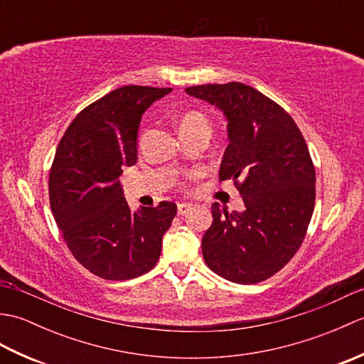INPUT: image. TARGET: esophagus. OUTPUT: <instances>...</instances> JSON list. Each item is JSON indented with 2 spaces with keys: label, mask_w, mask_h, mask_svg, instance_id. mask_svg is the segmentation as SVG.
I'll use <instances>...</instances> for the list:
<instances>
[{
  "label": "esophagus",
  "mask_w": 364,
  "mask_h": 364,
  "mask_svg": "<svg viewBox=\"0 0 364 364\" xmlns=\"http://www.w3.org/2000/svg\"><path fill=\"white\" fill-rule=\"evenodd\" d=\"M191 210H192L191 203H180V205H178V214H180V215H186Z\"/></svg>",
  "instance_id": "1"
}]
</instances>
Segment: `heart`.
<instances>
[{
    "label": "heart",
    "instance_id": "obj_1",
    "mask_svg": "<svg viewBox=\"0 0 364 364\" xmlns=\"http://www.w3.org/2000/svg\"><path fill=\"white\" fill-rule=\"evenodd\" d=\"M196 127H208L205 115L197 112V111L184 112L180 117V120H178V128H180V131L191 129V128H196Z\"/></svg>",
    "mask_w": 364,
    "mask_h": 364
}]
</instances>
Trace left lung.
<instances>
[{
	"label": "left lung",
	"instance_id": "1",
	"mask_svg": "<svg viewBox=\"0 0 364 364\" xmlns=\"http://www.w3.org/2000/svg\"><path fill=\"white\" fill-rule=\"evenodd\" d=\"M186 92L225 115L228 146L219 178L235 183L245 206L227 213L211 205L205 262L233 283L266 280L296 255L313 215L316 173L305 139L282 106L242 82Z\"/></svg>",
	"mask_w": 364,
	"mask_h": 364
}]
</instances>
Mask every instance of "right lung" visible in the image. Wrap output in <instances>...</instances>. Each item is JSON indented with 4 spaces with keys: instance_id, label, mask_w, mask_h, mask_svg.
<instances>
[{
    "instance_id": "1",
    "label": "right lung",
    "mask_w": 364,
    "mask_h": 364,
    "mask_svg": "<svg viewBox=\"0 0 364 364\" xmlns=\"http://www.w3.org/2000/svg\"><path fill=\"white\" fill-rule=\"evenodd\" d=\"M172 89L119 87L76 115L58 145L50 205L68 249L106 280H129L154 267L173 202L128 206L119 176L136 164L144 112Z\"/></svg>"
}]
</instances>
